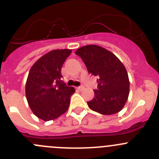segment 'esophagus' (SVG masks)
<instances>
[{"label": "esophagus", "instance_id": "obj_1", "mask_svg": "<svg viewBox=\"0 0 159 159\" xmlns=\"http://www.w3.org/2000/svg\"><path fill=\"white\" fill-rule=\"evenodd\" d=\"M84 86H80V87L77 88V89H78V91H82V90H84Z\"/></svg>", "mask_w": 159, "mask_h": 159}]
</instances>
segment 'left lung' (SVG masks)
<instances>
[{"label": "left lung", "instance_id": "8db88e82", "mask_svg": "<svg viewBox=\"0 0 159 159\" xmlns=\"http://www.w3.org/2000/svg\"><path fill=\"white\" fill-rule=\"evenodd\" d=\"M88 71L97 79L98 90L88 102L91 110L102 115H113L124 108L129 94V79L125 67L112 52L95 44L83 46L75 51Z\"/></svg>", "mask_w": 159, "mask_h": 159}]
</instances>
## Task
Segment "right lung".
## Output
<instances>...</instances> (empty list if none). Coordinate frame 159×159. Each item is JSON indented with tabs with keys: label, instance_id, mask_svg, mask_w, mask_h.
<instances>
[{
	"label": "right lung",
	"instance_id": "add662e5",
	"mask_svg": "<svg viewBox=\"0 0 159 159\" xmlns=\"http://www.w3.org/2000/svg\"><path fill=\"white\" fill-rule=\"evenodd\" d=\"M70 49H57L40 57L30 68L25 86L28 105L43 121L56 119L67 111L75 89L61 81V68Z\"/></svg>",
	"mask_w": 159,
	"mask_h": 159
}]
</instances>
